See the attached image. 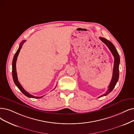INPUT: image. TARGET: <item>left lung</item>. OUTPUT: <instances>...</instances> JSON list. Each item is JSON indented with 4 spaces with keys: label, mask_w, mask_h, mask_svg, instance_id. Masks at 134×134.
<instances>
[{
    "label": "left lung",
    "mask_w": 134,
    "mask_h": 134,
    "mask_svg": "<svg viewBox=\"0 0 134 134\" xmlns=\"http://www.w3.org/2000/svg\"><path fill=\"white\" fill-rule=\"evenodd\" d=\"M99 39L102 41L108 47V48L110 51L111 53H112V54H113L114 58V63L113 75H112V79L110 81V83L109 85V86L108 87V90H107V91L105 93L101 95L98 98H100L101 97H103V96L108 94L110 92H111V91L113 90V88H114L116 84L119 79V66L120 64V57L113 44L109 41L107 40L104 38H103V37H99Z\"/></svg>",
    "instance_id": "8db88e82"
}]
</instances>
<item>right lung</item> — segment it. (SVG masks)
Returning a JSON list of instances; mask_svg holds the SVG:
<instances>
[{
	"mask_svg": "<svg viewBox=\"0 0 134 134\" xmlns=\"http://www.w3.org/2000/svg\"><path fill=\"white\" fill-rule=\"evenodd\" d=\"M25 42H26V40H24L22 42H21V43L20 44V46H19V49H18L16 52V53L14 55V58H13V63H12V74H13V80H14V82L15 84L16 85V86L19 88V89L21 91V92H23V93L26 96H27V97H30V98H41L43 97V96H41V97H36V96H34L33 95H32L30 93H29V92L26 91L24 90V88L21 85V84L20 83V82L18 81L17 72H16V63L17 58L18 57L19 53H20V49H21L23 44Z\"/></svg>",
	"mask_w": 134,
	"mask_h": 134,
	"instance_id": "right-lung-1",
	"label": "right lung"
}]
</instances>
